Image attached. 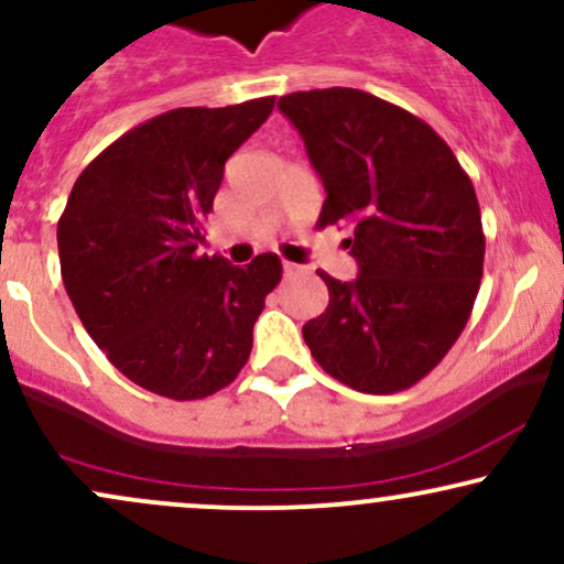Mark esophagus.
<instances>
[{
	"instance_id": "obj_1",
	"label": "esophagus",
	"mask_w": 564,
	"mask_h": 564,
	"mask_svg": "<svg viewBox=\"0 0 564 564\" xmlns=\"http://www.w3.org/2000/svg\"><path fill=\"white\" fill-rule=\"evenodd\" d=\"M300 273H302L300 264H294V262H283V275L291 278V275H300Z\"/></svg>"
}]
</instances>
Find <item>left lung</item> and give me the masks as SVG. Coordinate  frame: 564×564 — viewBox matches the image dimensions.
Instances as JSON below:
<instances>
[{"label": "left lung", "mask_w": 564, "mask_h": 564, "mask_svg": "<svg viewBox=\"0 0 564 564\" xmlns=\"http://www.w3.org/2000/svg\"><path fill=\"white\" fill-rule=\"evenodd\" d=\"M326 187L318 225L347 223L355 281L302 326L326 373L368 394L408 390L467 326L480 291L485 236L469 174L422 119L364 89L278 100Z\"/></svg>", "instance_id": "obj_1"}]
</instances>
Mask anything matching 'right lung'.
<instances>
[{
	"label": "right lung",
	"instance_id": "right-lung-1",
	"mask_svg": "<svg viewBox=\"0 0 564 564\" xmlns=\"http://www.w3.org/2000/svg\"><path fill=\"white\" fill-rule=\"evenodd\" d=\"M275 97L177 108L111 142L79 174L57 223L66 291L108 360L172 400H200L246 366L275 254L236 268L198 254L228 161Z\"/></svg>",
	"mask_w": 564,
	"mask_h": 564
}]
</instances>
